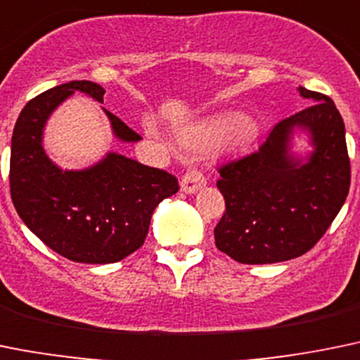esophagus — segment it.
<instances>
[{"label": "esophagus", "instance_id": "obj_1", "mask_svg": "<svg viewBox=\"0 0 360 360\" xmlns=\"http://www.w3.org/2000/svg\"><path fill=\"white\" fill-rule=\"evenodd\" d=\"M202 186H206V177H204V174L197 169L188 170L183 176V181H181V190H183L184 193H195V191H199Z\"/></svg>", "mask_w": 360, "mask_h": 360}]
</instances>
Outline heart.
I'll return each instance as SVG.
<instances>
[{
	"instance_id": "1",
	"label": "heart",
	"mask_w": 360,
	"mask_h": 360,
	"mask_svg": "<svg viewBox=\"0 0 360 360\" xmlns=\"http://www.w3.org/2000/svg\"><path fill=\"white\" fill-rule=\"evenodd\" d=\"M233 130L231 134L233 136V142L238 146H243V143L250 142L254 136H256V124L254 120L247 119L243 115H221L214 117V119L207 120V122L200 124L197 127H191V129L183 131L181 139L186 146H195V143H206V142H214V140L226 136L227 133Z\"/></svg>"
}]
</instances>
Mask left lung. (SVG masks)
<instances>
[{
  "label": "left lung",
  "instance_id": "1",
  "mask_svg": "<svg viewBox=\"0 0 360 360\" xmlns=\"http://www.w3.org/2000/svg\"><path fill=\"white\" fill-rule=\"evenodd\" d=\"M309 108L281 120L259 149L218 169L226 199L214 227L218 250L243 264L295 259L327 233L350 190L345 122L334 101L298 86ZM297 129L309 134L305 158L290 153Z\"/></svg>",
  "mask_w": 360,
  "mask_h": 360
}]
</instances>
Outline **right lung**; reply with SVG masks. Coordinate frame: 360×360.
Returning a JSON list of instances; mask_svg holds the SVG:
<instances>
[{
	"label": "right lung",
	"instance_id": "1",
	"mask_svg": "<svg viewBox=\"0 0 360 360\" xmlns=\"http://www.w3.org/2000/svg\"><path fill=\"white\" fill-rule=\"evenodd\" d=\"M74 92L103 103L101 85L69 82L22 108L10 147V195L26 227L56 254L76 263H117L142 247L154 210L177 193L179 184L172 174L117 153L83 170L53 163L42 146L44 126ZM104 113L119 140L142 139L119 117Z\"/></svg>",
	"mask_w": 360,
	"mask_h": 360
}]
</instances>
